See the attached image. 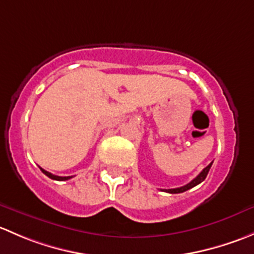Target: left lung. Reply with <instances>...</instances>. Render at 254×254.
I'll return each instance as SVG.
<instances>
[{
    "label": "left lung",
    "instance_id": "obj_1",
    "mask_svg": "<svg viewBox=\"0 0 254 254\" xmlns=\"http://www.w3.org/2000/svg\"><path fill=\"white\" fill-rule=\"evenodd\" d=\"M211 165H212V162L210 163L209 166H206V167L204 168V170L201 171V172L199 173V175L196 176L195 178L193 179V181H191V182H189V183H188V184H186V186H183V187H179V188H175V189H163V191H167V193H171V194L183 193V191H186V190H188V189L193 188V187L198 186L199 183H201V182H203L204 179L206 178L207 173H209L210 168H211Z\"/></svg>",
    "mask_w": 254,
    "mask_h": 254
}]
</instances>
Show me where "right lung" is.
Listing matches in <instances>:
<instances>
[{
	"instance_id": "1",
	"label": "right lung",
	"mask_w": 254,
	"mask_h": 254,
	"mask_svg": "<svg viewBox=\"0 0 254 254\" xmlns=\"http://www.w3.org/2000/svg\"><path fill=\"white\" fill-rule=\"evenodd\" d=\"M40 170H42V172L44 173L45 176H48L49 178H51V179H55V181H67V179L72 178V177H60V176H55V175H53V173L48 172V171L43 170V168H40Z\"/></svg>"
}]
</instances>
